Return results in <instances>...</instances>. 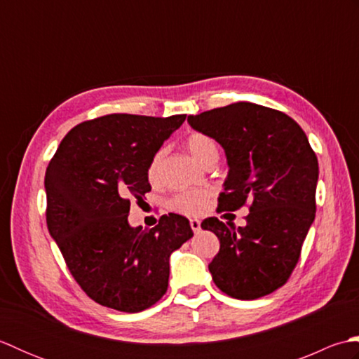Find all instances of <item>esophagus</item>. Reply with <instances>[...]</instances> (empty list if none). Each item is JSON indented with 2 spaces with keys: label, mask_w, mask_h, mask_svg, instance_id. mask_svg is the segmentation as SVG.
<instances>
[{
  "label": "esophagus",
  "mask_w": 359,
  "mask_h": 359,
  "mask_svg": "<svg viewBox=\"0 0 359 359\" xmlns=\"http://www.w3.org/2000/svg\"><path fill=\"white\" fill-rule=\"evenodd\" d=\"M189 225H191L194 233L201 231V220L199 219H191V220H189Z\"/></svg>",
  "instance_id": "34e87169"
}]
</instances>
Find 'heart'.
<instances>
[{
    "instance_id": "b5f03b06",
    "label": "heart",
    "mask_w": 359,
    "mask_h": 359,
    "mask_svg": "<svg viewBox=\"0 0 359 359\" xmlns=\"http://www.w3.org/2000/svg\"><path fill=\"white\" fill-rule=\"evenodd\" d=\"M187 148L191 152L193 157L201 162L202 165L212 156H217V144L212 137L203 134V133H193L187 137ZM162 151H157L154 156L151 157L148 168H147V177L151 184H156L158 179V170L160 162H162ZM211 199L210 189H185L172 196L170 201V208L174 211H179L182 215L188 216H197L208 208Z\"/></svg>"
}]
</instances>
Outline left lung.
Wrapping results in <instances>:
<instances>
[{
	"instance_id": "1",
	"label": "left lung",
	"mask_w": 359,
	"mask_h": 359,
	"mask_svg": "<svg viewBox=\"0 0 359 359\" xmlns=\"http://www.w3.org/2000/svg\"><path fill=\"white\" fill-rule=\"evenodd\" d=\"M188 123L222 144L228 177L217 212L248 205L247 225L202 222L220 248L208 269L219 290L251 301L292 276L316 215L318 158L306 133L287 114L239 102L189 116Z\"/></svg>"
}]
</instances>
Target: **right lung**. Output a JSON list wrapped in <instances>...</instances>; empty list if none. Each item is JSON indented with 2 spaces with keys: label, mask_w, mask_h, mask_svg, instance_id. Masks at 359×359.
<instances>
[{
  "label": "right lung",
  "mask_w": 359,
  "mask_h": 359,
  "mask_svg": "<svg viewBox=\"0 0 359 359\" xmlns=\"http://www.w3.org/2000/svg\"><path fill=\"white\" fill-rule=\"evenodd\" d=\"M187 118L109 114L72 128L46 170V224L90 299L126 313L162 297L170 256L193 238L189 220L163 215L151 230L128 224L131 201L151 191L147 168Z\"/></svg>",
  "instance_id": "obj_1"
}]
</instances>
